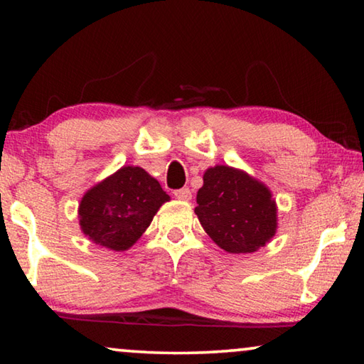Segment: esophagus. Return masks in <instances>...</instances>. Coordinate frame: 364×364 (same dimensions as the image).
Segmentation results:
<instances>
[{
  "label": "esophagus",
  "mask_w": 364,
  "mask_h": 364,
  "mask_svg": "<svg viewBox=\"0 0 364 364\" xmlns=\"http://www.w3.org/2000/svg\"><path fill=\"white\" fill-rule=\"evenodd\" d=\"M175 197L178 200H191V197H193V193H191L189 188H181V189H176L175 191Z\"/></svg>",
  "instance_id": "esophagus-1"
}]
</instances>
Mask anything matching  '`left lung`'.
Instances as JSON below:
<instances>
[{"mask_svg":"<svg viewBox=\"0 0 364 364\" xmlns=\"http://www.w3.org/2000/svg\"><path fill=\"white\" fill-rule=\"evenodd\" d=\"M194 212L212 241L230 254H252L278 230V205L267 184L247 171L215 165L205 170Z\"/></svg>","mask_w":364,"mask_h":364,"instance_id":"1","label":"left lung"}]
</instances>
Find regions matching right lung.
I'll return each instance as SVG.
<instances>
[{"mask_svg":"<svg viewBox=\"0 0 364 364\" xmlns=\"http://www.w3.org/2000/svg\"><path fill=\"white\" fill-rule=\"evenodd\" d=\"M168 200L170 196L144 168L123 165L83 194L78 205L80 230L96 245L125 252Z\"/></svg>","mask_w":364,"mask_h":364,"instance_id":"obj_1","label":"right lung"}]
</instances>
